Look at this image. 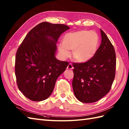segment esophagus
I'll return each mask as SVG.
<instances>
[{
    "instance_id": "34e87169",
    "label": "esophagus",
    "mask_w": 129,
    "mask_h": 129,
    "mask_svg": "<svg viewBox=\"0 0 129 129\" xmlns=\"http://www.w3.org/2000/svg\"><path fill=\"white\" fill-rule=\"evenodd\" d=\"M73 69V66L72 64H69L67 67V69L68 70H72Z\"/></svg>"
}]
</instances>
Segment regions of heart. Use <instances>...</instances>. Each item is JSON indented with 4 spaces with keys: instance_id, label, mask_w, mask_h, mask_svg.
<instances>
[{
    "instance_id": "1",
    "label": "heart",
    "mask_w": 129,
    "mask_h": 129,
    "mask_svg": "<svg viewBox=\"0 0 129 129\" xmlns=\"http://www.w3.org/2000/svg\"><path fill=\"white\" fill-rule=\"evenodd\" d=\"M99 38L96 33L87 30L69 33L62 39V44L58 45L60 56L66 59L73 51V57L76 61L86 62L91 60L98 50Z\"/></svg>"
}]
</instances>
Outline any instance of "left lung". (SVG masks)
<instances>
[{
  "mask_svg": "<svg viewBox=\"0 0 129 129\" xmlns=\"http://www.w3.org/2000/svg\"><path fill=\"white\" fill-rule=\"evenodd\" d=\"M101 43L89 61L73 63L72 85L74 95L82 103L99 100L110 91L115 76L116 54L113 45L100 29Z\"/></svg>",
  "mask_w": 129,
  "mask_h": 129,
  "instance_id": "obj_1",
  "label": "left lung"
}]
</instances>
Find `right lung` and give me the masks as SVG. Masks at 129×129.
I'll use <instances>...</instances> for the list:
<instances>
[{
    "instance_id": "right-lung-1",
    "label": "right lung",
    "mask_w": 129,
    "mask_h": 129,
    "mask_svg": "<svg viewBox=\"0 0 129 129\" xmlns=\"http://www.w3.org/2000/svg\"><path fill=\"white\" fill-rule=\"evenodd\" d=\"M69 29L64 24L41 23L28 33L18 48L15 64L16 83L29 99L40 101L50 96L57 78L69 65L55 55L57 40Z\"/></svg>"
}]
</instances>
